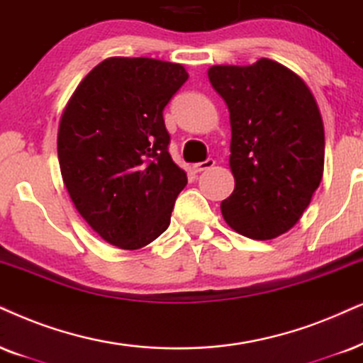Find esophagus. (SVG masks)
<instances>
[{
	"mask_svg": "<svg viewBox=\"0 0 363 363\" xmlns=\"http://www.w3.org/2000/svg\"><path fill=\"white\" fill-rule=\"evenodd\" d=\"M216 164L214 159H208L204 160V162H197L192 166V169H194V172H203V171H208V169H211Z\"/></svg>",
	"mask_w": 363,
	"mask_h": 363,
	"instance_id": "34e87169",
	"label": "esophagus"
}]
</instances>
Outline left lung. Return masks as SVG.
<instances>
[{
	"label": "left lung",
	"instance_id": "obj_1",
	"mask_svg": "<svg viewBox=\"0 0 363 363\" xmlns=\"http://www.w3.org/2000/svg\"><path fill=\"white\" fill-rule=\"evenodd\" d=\"M208 77L231 122L235 191L221 203L224 221L251 240L281 236L300 221L323 176L318 104L301 77L269 58L214 65Z\"/></svg>",
	"mask_w": 363,
	"mask_h": 363
}]
</instances>
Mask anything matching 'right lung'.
<instances>
[{"label": "right lung", "instance_id": "obj_1", "mask_svg": "<svg viewBox=\"0 0 363 363\" xmlns=\"http://www.w3.org/2000/svg\"><path fill=\"white\" fill-rule=\"evenodd\" d=\"M187 79L179 63L107 58L80 82L60 118L58 162L72 203L121 250L157 240L187 184L167 152L162 117Z\"/></svg>", "mask_w": 363, "mask_h": 363}]
</instances>
